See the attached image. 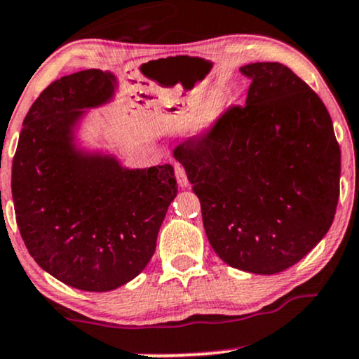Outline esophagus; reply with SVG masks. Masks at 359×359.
I'll return each instance as SVG.
<instances>
[{
	"label": "esophagus",
	"instance_id": "34e87169",
	"mask_svg": "<svg viewBox=\"0 0 359 359\" xmlns=\"http://www.w3.org/2000/svg\"><path fill=\"white\" fill-rule=\"evenodd\" d=\"M175 177H177V182H179L180 187H182V189L187 187L189 179H187V174H185L182 165H175Z\"/></svg>",
	"mask_w": 359,
	"mask_h": 359
}]
</instances>
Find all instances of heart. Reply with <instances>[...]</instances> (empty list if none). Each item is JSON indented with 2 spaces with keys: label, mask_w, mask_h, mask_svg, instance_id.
I'll return each instance as SVG.
<instances>
[{
  "label": "heart",
  "mask_w": 359,
  "mask_h": 359,
  "mask_svg": "<svg viewBox=\"0 0 359 359\" xmlns=\"http://www.w3.org/2000/svg\"><path fill=\"white\" fill-rule=\"evenodd\" d=\"M226 107H229V101L222 94H215V96L207 99L194 114L192 126H190L192 127L190 130H192L194 137H207L219 126V122L224 119Z\"/></svg>",
  "instance_id": "b5f03b06"
}]
</instances>
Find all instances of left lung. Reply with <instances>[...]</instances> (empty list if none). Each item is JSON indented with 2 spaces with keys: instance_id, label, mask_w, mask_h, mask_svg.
<instances>
[{
  "instance_id": "left-lung-1",
  "label": "left lung",
  "mask_w": 359,
  "mask_h": 359,
  "mask_svg": "<svg viewBox=\"0 0 359 359\" xmlns=\"http://www.w3.org/2000/svg\"><path fill=\"white\" fill-rule=\"evenodd\" d=\"M243 107L174 151L202 207L213 252L273 275L300 262L333 224L341 152L325 104L290 67L252 62Z\"/></svg>"
}]
</instances>
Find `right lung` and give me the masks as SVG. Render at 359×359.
Segmentation results:
<instances>
[{
  "label": "right lung",
  "instance_id": "add662e5",
  "mask_svg": "<svg viewBox=\"0 0 359 359\" xmlns=\"http://www.w3.org/2000/svg\"><path fill=\"white\" fill-rule=\"evenodd\" d=\"M119 88L101 69L54 81L26 114L13 158V202L29 255L84 292H111L146 269L177 195L170 164L129 169L84 142L90 111L114 102Z\"/></svg>",
  "mask_w": 359,
  "mask_h": 359
}]
</instances>
